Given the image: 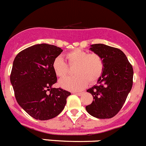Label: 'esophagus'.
<instances>
[{"label":"esophagus","mask_w":146,"mask_h":146,"mask_svg":"<svg viewBox=\"0 0 146 146\" xmlns=\"http://www.w3.org/2000/svg\"><path fill=\"white\" fill-rule=\"evenodd\" d=\"M75 94H76V95H78V96H82L83 93H81V92H80V93H78V92H75Z\"/></svg>","instance_id":"obj_1"}]
</instances>
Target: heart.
I'll return each mask as SVG.
<instances>
[{
	"mask_svg": "<svg viewBox=\"0 0 146 146\" xmlns=\"http://www.w3.org/2000/svg\"><path fill=\"white\" fill-rule=\"evenodd\" d=\"M66 57L70 66H76L73 68V76L66 77L59 80V86L68 90H80L89 83H94L101 76L103 62L101 57L96 53H89L80 48H76L66 53ZM55 74L63 78L68 72V67L60 56H58L53 62Z\"/></svg>",
	"mask_w": 146,
	"mask_h": 146,
	"instance_id": "heart-1",
	"label": "heart"
}]
</instances>
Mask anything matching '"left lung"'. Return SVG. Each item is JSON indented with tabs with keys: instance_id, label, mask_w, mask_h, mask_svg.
<instances>
[{
	"instance_id": "obj_1",
	"label": "left lung",
	"mask_w": 146,
	"mask_h": 146,
	"mask_svg": "<svg viewBox=\"0 0 146 146\" xmlns=\"http://www.w3.org/2000/svg\"><path fill=\"white\" fill-rule=\"evenodd\" d=\"M90 50L101 57L103 70L98 84L87 90L93 100L86 109L95 118H111L122 108L132 88L133 67L120 49L98 43L91 45Z\"/></svg>"
}]
</instances>
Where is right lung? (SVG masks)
<instances>
[{
  "instance_id": "add662e5",
  "label": "right lung",
  "mask_w": 146,
  "mask_h": 146,
  "mask_svg": "<svg viewBox=\"0 0 146 146\" xmlns=\"http://www.w3.org/2000/svg\"><path fill=\"white\" fill-rule=\"evenodd\" d=\"M63 51L53 45L42 43L20 52L13 63L11 83L19 106L36 120L46 121L62 112L70 93L53 88L57 77L53 62Z\"/></svg>"
}]
</instances>
